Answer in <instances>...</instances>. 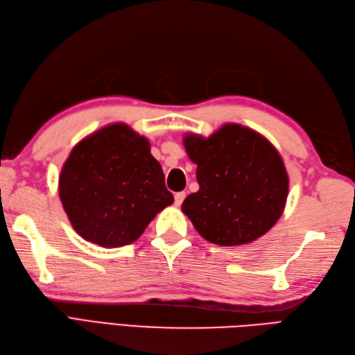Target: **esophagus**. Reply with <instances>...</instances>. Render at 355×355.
I'll return each instance as SVG.
<instances>
[{"label": "esophagus", "mask_w": 355, "mask_h": 355, "mask_svg": "<svg viewBox=\"0 0 355 355\" xmlns=\"http://www.w3.org/2000/svg\"><path fill=\"white\" fill-rule=\"evenodd\" d=\"M185 197H187L185 192H178V194L175 196V204H176V206H180V204L184 202Z\"/></svg>", "instance_id": "obj_1"}]
</instances>
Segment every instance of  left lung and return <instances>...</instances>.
Returning <instances> with one entry per match:
<instances>
[{
  "instance_id": "8db88e82",
  "label": "left lung",
  "mask_w": 355,
  "mask_h": 355,
  "mask_svg": "<svg viewBox=\"0 0 355 355\" xmlns=\"http://www.w3.org/2000/svg\"><path fill=\"white\" fill-rule=\"evenodd\" d=\"M197 164L200 189L182 202L202 239L219 245L252 243L270 231L286 207L288 176L266 137L241 124H225L209 137H184Z\"/></svg>"
}]
</instances>
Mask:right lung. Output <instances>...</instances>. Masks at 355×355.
I'll use <instances>...</instances> for the list:
<instances>
[{
	"label": "right lung",
	"instance_id": "add662e5",
	"mask_svg": "<svg viewBox=\"0 0 355 355\" xmlns=\"http://www.w3.org/2000/svg\"><path fill=\"white\" fill-rule=\"evenodd\" d=\"M59 197L73 230L102 247L136 241L173 202L148 139L123 123L73 146L60 171Z\"/></svg>",
	"mask_w": 355,
	"mask_h": 355
}]
</instances>
